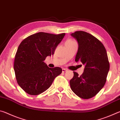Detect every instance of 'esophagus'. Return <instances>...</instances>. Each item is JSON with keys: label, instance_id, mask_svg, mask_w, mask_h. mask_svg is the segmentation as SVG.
I'll list each match as a JSON object with an SVG mask.
<instances>
[{"label": "esophagus", "instance_id": "34e87169", "mask_svg": "<svg viewBox=\"0 0 120 120\" xmlns=\"http://www.w3.org/2000/svg\"><path fill=\"white\" fill-rule=\"evenodd\" d=\"M67 70L66 69H64V68H63L62 69V72H65L66 71H67Z\"/></svg>", "mask_w": 120, "mask_h": 120}]
</instances>
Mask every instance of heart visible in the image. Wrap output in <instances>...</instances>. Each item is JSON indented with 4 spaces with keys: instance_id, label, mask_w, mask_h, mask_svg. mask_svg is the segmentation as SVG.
<instances>
[{
    "instance_id": "1",
    "label": "heart",
    "mask_w": 120,
    "mask_h": 120,
    "mask_svg": "<svg viewBox=\"0 0 120 120\" xmlns=\"http://www.w3.org/2000/svg\"><path fill=\"white\" fill-rule=\"evenodd\" d=\"M75 42V41L72 40H69L67 41V42Z\"/></svg>"
}]
</instances>
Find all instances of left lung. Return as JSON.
<instances>
[{
  "mask_svg": "<svg viewBox=\"0 0 120 120\" xmlns=\"http://www.w3.org/2000/svg\"><path fill=\"white\" fill-rule=\"evenodd\" d=\"M71 35L78 43L75 61L85 66L81 76L74 71V77L70 81L71 89L80 98H92L106 82L109 69L106 50L100 41L86 32L76 31Z\"/></svg>",
  "mask_w": 120,
  "mask_h": 120,
  "instance_id": "obj_1",
  "label": "left lung"
}]
</instances>
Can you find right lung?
I'll return each mask as SVG.
<instances>
[{
	"instance_id": "right-lung-1",
	"label": "right lung",
	"mask_w": 120,
	"mask_h": 120,
	"mask_svg": "<svg viewBox=\"0 0 120 120\" xmlns=\"http://www.w3.org/2000/svg\"><path fill=\"white\" fill-rule=\"evenodd\" d=\"M65 34L38 32L28 36L19 44L14 69L18 84L26 93L31 95L41 94L61 74V68L48 67L44 61L47 56L53 55Z\"/></svg>"
}]
</instances>
